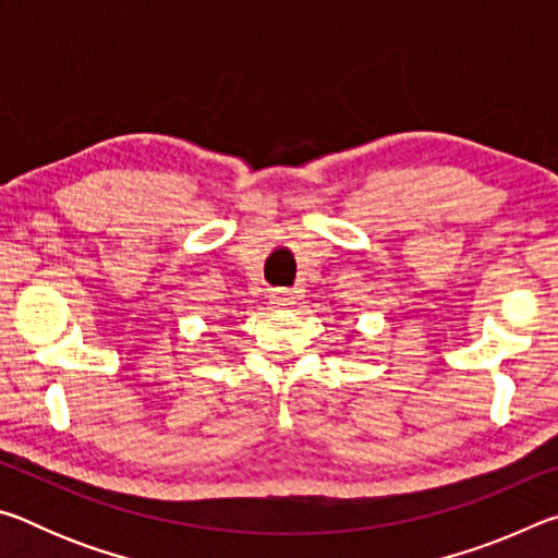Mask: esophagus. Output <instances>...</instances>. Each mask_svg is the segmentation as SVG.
<instances>
[{"label":"esophagus","instance_id":"34e87169","mask_svg":"<svg viewBox=\"0 0 558 558\" xmlns=\"http://www.w3.org/2000/svg\"><path fill=\"white\" fill-rule=\"evenodd\" d=\"M295 290H288V288H278V290H272L270 292V302L276 307H286V305H292V302H295Z\"/></svg>","mask_w":558,"mask_h":558}]
</instances>
